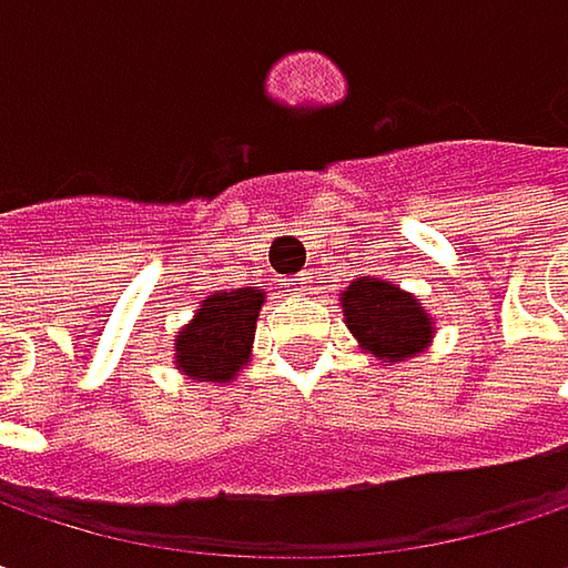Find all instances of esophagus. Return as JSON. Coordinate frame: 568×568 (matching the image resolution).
<instances>
[{
	"mask_svg": "<svg viewBox=\"0 0 568 568\" xmlns=\"http://www.w3.org/2000/svg\"><path fill=\"white\" fill-rule=\"evenodd\" d=\"M312 276L308 273H298V276H292V280H285V292L288 295H308V288H312Z\"/></svg>",
	"mask_w": 568,
	"mask_h": 568,
	"instance_id": "34e87169",
	"label": "esophagus"
}]
</instances>
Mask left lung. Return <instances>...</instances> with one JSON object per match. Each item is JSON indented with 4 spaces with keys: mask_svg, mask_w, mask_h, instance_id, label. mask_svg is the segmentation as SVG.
<instances>
[{
    "mask_svg": "<svg viewBox=\"0 0 568 568\" xmlns=\"http://www.w3.org/2000/svg\"><path fill=\"white\" fill-rule=\"evenodd\" d=\"M342 312L358 345L378 362H407L434 338V322L410 292L362 276L342 292Z\"/></svg>",
    "mask_w": 568,
    "mask_h": 568,
    "instance_id": "obj_1",
    "label": "left lung"
}]
</instances>
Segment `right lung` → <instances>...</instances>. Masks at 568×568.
Masks as SVG:
<instances>
[{
    "mask_svg": "<svg viewBox=\"0 0 568 568\" xmlns=\"http://www.w3.org/2000/svg\"><path fill=\"white\" fill-rule=\"evenodd\" d=\"M266 302L260 285L230 288L203 298L190 325L173 338V365L193 382L226 385L253 355L256 318Z\"/></svg>",
    "mask_w": 568,
    "mask_h": 568,
    "instance_id": "1",
    "label": "right lung"
}]
</instances>
